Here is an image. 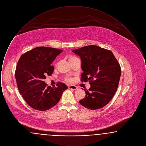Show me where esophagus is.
<instances>
[{"label": "esophagus", "mask_w": 146, "mask_h": 146, "mask_svg": "<svg viewBox=\"0 0 146 146\" xmlns=\"http://www.w3.org/2000/svg\"><path fill=\"white\" fill-rule=\"evenodd\" d=\"M68 89H70V90H76V89H78V87H76V86L75 85H70V86H68Z\"/></svg>", "instance_id": "34e87169"}]
</instances>
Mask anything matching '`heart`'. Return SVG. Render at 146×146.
I'll list each match as a JSON object with an SVG mask.
<instances>
[{
	"label": "heart",
	"mask_w": 146,
	"mask_h": 146,
	"mask_svg": "<svg viewBox=\"0 0 146 146\" xmlns=\"http://www.w3.org/2000/svg\"><path fill=\"white\" fill-rule=\"evenodd\" d=\"M77 57H76V56H70V57H69V61H70V60H73V59H75V58H76ZM66 80L68 81V82H70V81H72V79H70V78H67L66 79Z\"/></svg>",
	"instance_id": "heart-1"
}]
</instances>
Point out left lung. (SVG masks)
I'll list each match as a JSON object with an SVG mask.
<instances>
[{
	"instance_id": "1",
	"label": "left lung",
	"mask_w": 146,
	"mask_h": 146,
	"mask_svg": "<svg viewBox=\"0 0 146 146\" xmlns=\"http://www.w3.org/2000/svg\"><path fill=\"white\" fill-rule=\"evenodd\" d=\"M82 61V82L89 80L91 87L83 89L86 95L80 104L91 110L104 107L108 104L118 89L121 68L111 51L96 45L73 50Z\"/></svg>"
}]
</instances>
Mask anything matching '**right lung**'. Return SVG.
I'll list each match as a JSON object with an SVG mask.
<instances>
[{
  "mask_svg": "<svg viewBox=\"0 0 146 146\" xmlns=\"http://www.w3.org/2000/svg\"><path fill=\"white\" fill-rule=\"evenodd\" d=\"M62 51L36 47L21 56L17 64L15 78L18 89L27 104L36 110L45 111L55 106L68 88L62 83L51 88L44 82L46 76L52 74L54 67L51 64Z\"/></svg>",
  "mask_w": 146,
  "mask_h": 146,
  "instance_id": "add662e5",
  "label": "right lung"
}]
</instances>
